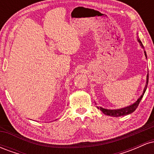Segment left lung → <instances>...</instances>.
I'll return each instance as SVG.
<instances>
[{
  "mask_svg": "<svg viewBox=\"0 0 154 154\" xmlns=\"http://www.w3.org/2000/svg\"><path fill=\"white\" fill-rule=\"evenodd\" d=\"M137 40H138V42L140 43V45L142 46L143 48H144V46L143 45L142 43H141L140 40V39H137ZM144 53H145V55H146V57L147 58V56H146V51H144ZM148 83V74L147 75V81H146V87H145V88H144L143 93V94L141 95V96L138 99H137V101H136L135 103H134L133 104H132V105L129 106H128V107L122 108V109H116V110L106 109H103V108H101V107H100V108L98 107V109H100V110L104 114H106V115L114 116V117H118V116H125V115H128V114H131V113L133 112V111H135V109H137V106H138L140 102V100H141V99H142L143 96L145 92H146V89H147Z\"/></svg>",
  "mask_w": 154,
  "mask_h": 154,
  "instance_id": "8db88e82",
  "label": "left lung"
}]
</instances>
